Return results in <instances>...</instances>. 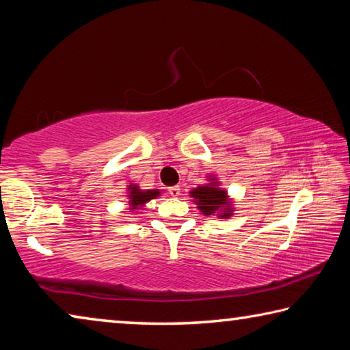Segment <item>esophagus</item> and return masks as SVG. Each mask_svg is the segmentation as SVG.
<instances>
[{"instance_id":"obj_1","label":"esophagus","mask_w":350,"mask_h":350,"mask_svg":"<svg viewBox=\"0 0 350 350\" xmlns=\"http://www.w3.org/2000/svg\"><path fill=\"white\" fill-rule=\"evenodd\" d=\"M168 191H170V194H171V196H173V198H179V196H180V187H179V185L170 187Z\"/></svg>"}]
</instances>
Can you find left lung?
<instances>
[{"instance_id":"8db88e82","label":"left lung","mask_w":350,"mask_h":350,"mask_svg":"<svg viewBox=\"0 0 350 350\" xmlns=\"http://www.w3.org/2000/svg\"><path fill=\"white\" fill-rule=\"evenodd\" d=\"M189 196L193 198V202L205 216H216L219 219L233 216V200L228 196L227 189L221 187V182L215 174L206 176V183L193 188L189 191Z\"/></svg>"}]
</instances>
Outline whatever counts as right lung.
<instances>
[{
  "instance_id": "obj_1",
  "label": "right lung",
  "mask_w": 350,
  "mask_h": 350,
  "mask_svg": "<svg viewBox=\"0 0 350 350\" xmlns=\"http://www.w3.org/2000/svg\"><path fill=\"white\" fill-rule=\"evenodd\" d=\"M128 191V205L131 211L144 210V206L150 202L151 199H157L162 194V189H142L137 183H129L126 187Z\"/></svg>"
}]
</instances>
